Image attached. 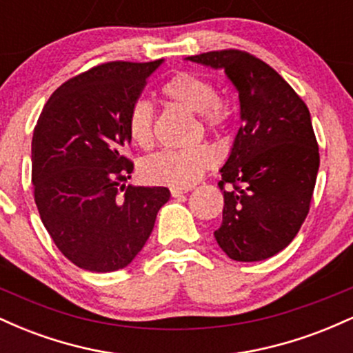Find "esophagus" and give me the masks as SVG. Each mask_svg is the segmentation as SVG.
<instances>
[{
  "label": "esophagus",
  "mask_w": 353,
  "mask_h": 353,
  "mask_svg": "<svg viewBox=\"0 0 353 353\" xmlns=\"http://www.w3.org/2000/svg\"><path fill=\"white\" fill-rule=\"evenodd\" d=\"M189 188H185V189H179V188H172L171 189V194H172V197H181L182 194H185V192H189Z\"/></svg>",
  "instance_id": "1"
}]
</instances>
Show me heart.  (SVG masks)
Segmentation results:
<instances>
[{"label": "heart", "instance_id": "1", "mask_svg": "<svg viewBox=\"0 0 353 353\" xmlns=\"http://www.w3.org/2000/svg\"><path fill=\"white\" fill-rule=\"evenodd\" d=\"M163 96L177 106L199 114L201 124L210 132L228 128L229 111L219 101L216 86L209 79L192 72L174 74L161 89ZM154 111L148 101L139 99L129 109L128 134L141 149L152 145ZM217 163V154L208 144L194 145L181 151H163L148 157L143 164V176L152 184L185 189L202 179Z\"/></svg>", "mask_w": 353, "mask_h": 353}]
</instances>
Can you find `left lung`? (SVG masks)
I'll list each match as a JSON object with an SVG mask.
<instances>
[{
  "label": "left lung",
  "instance_id": "1",
  "mask_svg": "<svg viewBox=\"0 0 353 353\" xmlns=\"http://www.w3.org/2000/svg\"><path fill=\"white\" fill-rule=\"evenodd\" d=\"M185 59L224 70L241 103L242 125L221 168L224 209L214 237L232 261H264L294 241L309 214L320 163L309 108L249 52L210 51ZM228 183L233 188L225 191Z\"/></svg>",
  "mask_w": 353,
  "mask_h": 353
}]
</instances>
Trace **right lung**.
<instances>
[{"label": "right lung", "instance_id": "obj_1", "mask_svg": "<svg viewBox=\"0 0 353 353\" xmlns=\"http://www.w3.org/2000/svg\"><path fill=\"white\" fill-rule=\"evenodd\" d=\"M163 59L112 61L56 89L34 128L31 161L34 202L58 249L89 272L124 269L151 236L168 188L124 182L134 164L129 109Z\"/></svg>", "mask_w": 353, "mask_h": 353}]
</instances>
